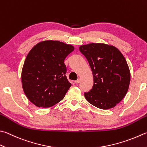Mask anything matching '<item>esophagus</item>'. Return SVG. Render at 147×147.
<instances>
[{
  "mask_svg": "<svg viewBox=\"0 0 147 147\" xmlns=\"http://www.w3.org/2000/svg\"><path fill=\"white\" fill-rule=\"evenodd\" d=\"M80 82H81V79L79 78L77 80H76V81H75V82L76 83V84H77V83H79Z\"/></svg>",
  "mask_w": 147,
  "mask_h": 147,
  "instance_id": "obj_1",
  "label": "esophagus"
}]
</instances>
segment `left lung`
Instances as JSON below:
<instances>
[{
  "label": "left lung",
  "mask_w": 147,
  "mask_h": 147,
  "mask_svg": "<svg viewBox=\"0 0 147 147\" xmlns=\"http://www.w3.org/2000/svg\"><path fill=\"white\" fill-rule=\"evenodd\" d=\"M92 71L93 86L84 93L86 100L101 109L115 107L128 91L131 73L125 58L111 45L91 43L79 47Z\"/></svg>",
  "instance_id": "obj_1"
}]
</instances>
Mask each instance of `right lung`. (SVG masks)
Wrapping results in <instances>:
<instances>
[{
    "instance_id": "obj_1",
    "label": "right lung",
    "mask_w": 147,
    "mask_h": 147,
    "mask_svg": "<svg viewBox=\"0 0 147 147\" xmlns=\"http://www.w3.org/2000/svg\"><path fill=\"white\" fill-rule=\"evenodd\" d=\"M74 50L61 41L45 40L27 54L22 70V88L27 98L38 107L54 106L71 86L65 76L66 57Z\"/></svg>"
}]
</instances>
